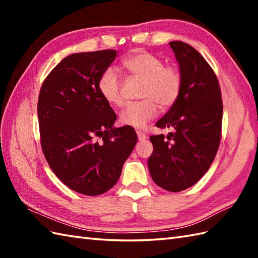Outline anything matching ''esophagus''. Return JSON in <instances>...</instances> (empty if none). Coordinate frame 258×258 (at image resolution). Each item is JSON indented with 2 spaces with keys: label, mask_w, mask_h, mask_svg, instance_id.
Wrapping results in <instances>:
<instances>
[{
  "label": "esophagus",
  "mask_w": 258,
  "mask_h": 258,
  "mask_svg": "<svg viewBox=\"0 0 258 258\" xmlns=\"http://www.w3.org/2000/svg\"><path fill=\"white\" fill-rule=\"evenodd\" d=\"M136 133H138V138H139L140 141H144L147 138L146 134L144 132H142V131H138V132H136Z\"/></svg>",
  "instance_id": "34e87169"
}]
</instances>
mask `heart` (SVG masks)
<instances>
[{
  "label": "heart",
  "mask_w": 258,
  "mask_h": 258,
  "mask_svg": "<svg viewBox=\"0 0 258 258\" xmlns=\"http://www.w3.org/2000/svg\"><path fill=\"white\" fill-rule=\"evenodd\" d=\"M122 65L134 78L143 80L140 90V97L143 100L127 104L119 113V122L135 128L144 127L157 115L158 105L167 108L177 101L182 90V74L175 67L164 65L161 57L142 50L124 57ZM97 87L108 104L122 105V83L113 68L103 71Z\"/></svg>",
  "instance_id": "obj_1"
}]
</instances>
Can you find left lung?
I'll return each instance as SVG.
<instances>
[{"instance_id": "obj_1", "label": "left lung", "mask_w": 258, "mask_h": 258, "mask_svg": "<svg viewBox=\"0 0 258 258\" xmlns=\"http://www.w3.org/2000/svg\"><path fill=\"white\" fill-rule=\"evenodd\" d=\"M182 74L177 101L156 122L160 128H172L150 138L153 153L149 158L151 176L160 187L180 191L203 177L220 146L223 102L218 80L205 58L193 46L169 42Z\"/></svg>"}]
</instances>
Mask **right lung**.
<instances>
[{"label":"right lung","mask_w":258,"mask_h":258,"mask_svg":"<svg viewBox=\"0 0 258 258\" xmlns=\"http://www.w3.org/2000/svg\"><path fill=\"white\" fill-rule=\"evenodd\" d=\"M116 51L74 53L47 75L37 102L41 145L54 174L78 193L95 196L116 184L138 142L132 126L114 127L116 114L97 82Z\"/></svg>","instance_id":"1"}]
</instances>
